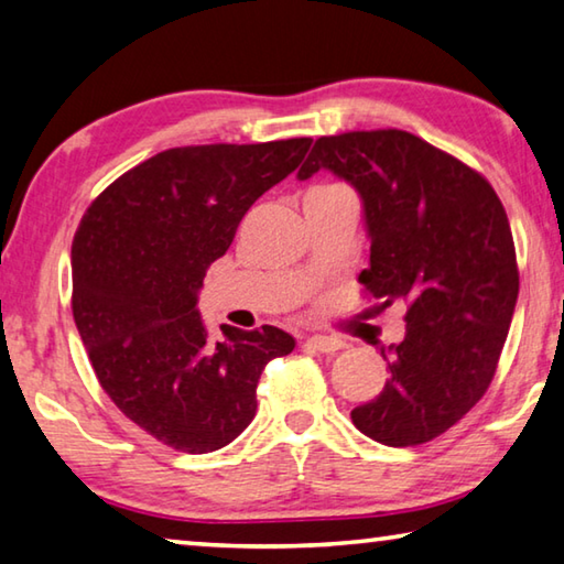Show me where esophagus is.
Segmentation results:
<instances>
[{"instance_id":"obj_1","label":"esophagus","mask_w":564,"mask_h":564,"mask_svg":"<svg viewBox=\"0 0 564 564\" xmlns=\"http://www.w3.org/2000/svg\"><path fill=\"white\" fill-rule=\"evenodd\" d=\"M308 346L316 348V351H321V354H334V351H338V348H344L346 344L336 336L316 334V336H308Z\"/></svg>"}]
</instances>
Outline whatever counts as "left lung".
I'll use <instances>...</instances> for the list:
<instances>
[{
    "mask_svg": "<svg viewBox=\"0 0 564 564\" xmlns=\"http://www.w3.org/2000/svg\"><path fill=\"white\" fill-rule=\"evenodd\" d=\"M318 170L361 198L359 281L406 311L404 341L381 346L387 387L354 424L387 446L432 442L485 397L507 341L520 293L507 213L485 177L404 130L318 138L299 181Z\"/></svg>",
    "mask_w": 564,
    "mask_h": 564,
    "instance_id": "8db88e82",
    "label": "left lung"
}]
</instances>
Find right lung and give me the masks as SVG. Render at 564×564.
Here are the masks:
<instances>
[{"mask_svg": "<svg viewBox=\"0 0 564 564\" xmlns=\"http://www.w3.org/2000/svg\"><path fill=\"white\" fill-rule=\"evenodd\" d=\"M311 138L191 145L153 155L97 195L73 240V314L100 387L130 422L177 452L226 446L253 422L265 364L293 351L275 326L208 334L205 271Z\"/></svg>", "mask_w": 564, "mask_h": 564, "instance_id": "add662e5", "label": "right lung"}]
</instances>
